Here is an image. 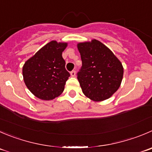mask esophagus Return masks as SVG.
<instances>
[{"label":"esophagus","mask_w":152,"mask_h":152,"mask_svg":"<svg viewBox=\"0 0 152 152\" xmlns=\"http://www.w3.org/2000/svg\"><path fill=\"white\" fill-rule=\"evenodd\" d=\"M70 75H71V76L74 77V76H75V75H76V72H75V70L72 71V72H70Z\"/></svg>","instance_id":"obj_1"}]
</instances>
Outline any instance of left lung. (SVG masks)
<instances>
[{"label": "left lung", "instance_id": "left-lung-1", "mask_svg": "<svg viewBox=\"0 0 152 152\" xmlns=\"http://www.w3.org/2000/svg\"><path fill=\"white\" fill-rule=\"evenodd\" d=\"M77 45L82 60V67L77 73L82 92L94 102L108 99L122 83V63L99 40L80 42Z\"/></svg>", "mask_w": 152, "mask_h": 152}]
</instances>
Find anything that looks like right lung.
Instances as JSON below:
<instances>
[{
    "label": "right lung",
    "instance_id": "right-lung-1",
    "mask_svg": "<svg viewBox=\"0 0 152 152\" xmlns=\"http://www.w3.org/2000/svg\"><path fill=\"white\" fill-rule=\"evenodd\" d=\"M68 43L50 42L27 60L22 69L24 81L36 97L52 100L63 93L70 74L62 57Z\"/></svg>",
    "mask_w": 152,
    "mask_h": 152
}]
</instances>
